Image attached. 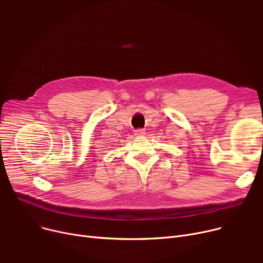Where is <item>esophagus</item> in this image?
<instances>
[{"label": "esophagus", "instance_id": "esophagus-1", "mask_svg": "<svg viewBox=\"0 0 263 263\" xmlns=\"http://www.w3.org/2000/svg\"><path fill=\"white\" fill-rule=\"evenodd\" d=\"M135 135H144L145 133H146V131H145V129H137V130H135Z\"/></svg>", "mask_w": 263, "mask_h": 263}]
</instances>
